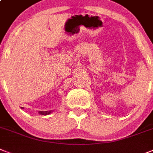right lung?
<instances>
[{
  "label": "right lung",
  "instance_id": "obj_1",
  "mask_svg": "<svg viewBox=\"0 0 153 153\" xmlns=\"http://www.w3.org/2000/svg\"><path fill=\"white\" fill-rule=\"evenodd\" d=\"M53 112V110H49V111H39V114L41 115H49Z\"/></svg>",
  "mask_w": 153,
  "mask_h": 153
}]
</instances>
